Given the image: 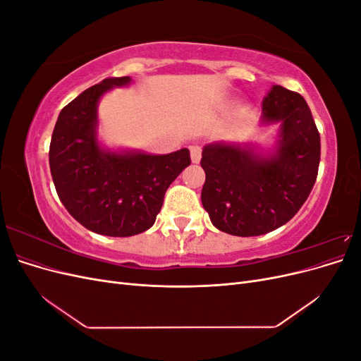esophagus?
I'll use <instances>...</instances> for the list:
<instances>
[{
  "label": "esophagus",
  "mask_w": 361,
  "mask_h": 361,
  "mask_svg": "<svg viewBox=\"0 0 361 361\" xmlns=\"http://www.w3.org/2000/svg\"><path fill=\"white\" fill-rule=\"evenodd\" d=\"M190 154H191V161L194 164L200 162V159H202V147L200 146H191L190 147Z\"/></svg>",
  "instance_id": "34e87169"
}]
</instances>
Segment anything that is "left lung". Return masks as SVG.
<instances>
[{
	"label": "left lung",
	"instance_id": "8db88e82",
	"mask_svg": "<svg viewBox=\"0 0 361 361\" xmlns=\"http://www.w3.org/2000/svg\"><path fill=\"white\" fill-rule=\"evenodd\" d=\"M260 123H280L268 150L215 141L202 152V203L212 224L228 235L259 236L286 224L318 176L321 137L301 94L272 85L262 102Z\"/></svg>",
	"mask_w": 361,
	"mask_h": 361
}]
</instances>
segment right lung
I'll return each mask as SVG.
<instances>
[{
  "label": "right lung",
  "mask_w": 361,
  "mask_h": 361,
  "mask_svg": "<svg viewBox=\"0 0 361 361\" xmlns=\"http://www.w3.org/2000/svg\"><path fill=\"white\" fill-rule=\"evenodd\" d=\"M130 76L106 78L63 108L49 146V167L61 203L76 221L105 236H134L154 226L167 188L191 164L190 150L167 155L105 147L97 105Z\"/></svg>",
  "instance_id": "1"
}]
</instances>
